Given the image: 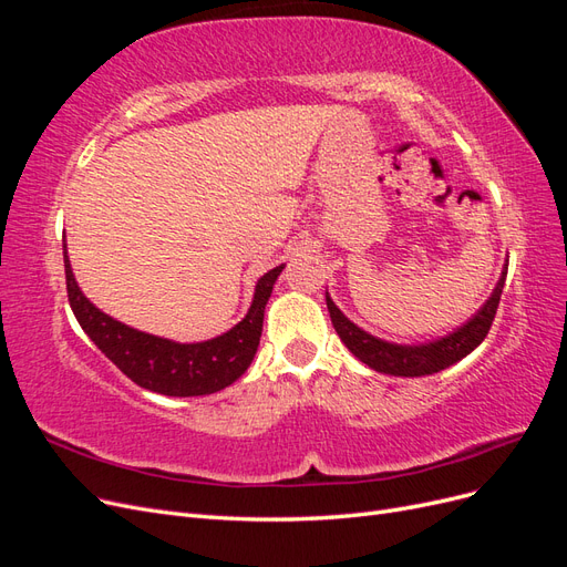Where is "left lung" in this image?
I'll list each match as a JSON object with an SVG mask.
<instances>
[{
    "mask_svg": "<svg viewBox=\"0 0 567 567\" xmlns=\"http://www.w3.org/2000/svg\"><path fill=\"white\" fill-rule=\"evenodd\" d=\"M506 271H508V265L504 267L502 279H499V284H496L494 293L485 302L483 310H480L466 326H461L458 331H454L452 336L442 338L437 342H431V346H416V348L392 346V342L373 338L367 331L359 329V326H354L346 315L338 310L329 296H326V305H329L336 333L340 336L342 342H346L348 350L359 359V362H364L367 367L381 371V373L409 375V379H414V375L437 373L442 369L456 364L458 359L471 354L480 346V342L485 340V336L492 329L496 307H499V300H502Z\"/></svg>",
    "mask_w": 567,
    "mask_h": 567,
    "instance_id": "1",
    "label": "left lung"
}]
</instances>
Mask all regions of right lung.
Wrapping results in <instances>:
<instances>
[{"mask_svg":"<svg viewBox=\"0 0 567 567\" xmlns=\"http://www.w3.org/2000/svg\"><path fill=\"white\" fill-rule=\"evenodd\" d=\"M65 248V246H63ZM68 302L94 346L123 371L130 381L151 392L169 394V398H198L231 385L238 375L246 373L260 346L265 305L271 296L274 281L284 269L274 267L255 286V298L244 321H238L225 336L182 346L165 338L142 333L104 315L82 296L75 284L71 260L63 252Z\"/></svg>","mask_w":567,"mask_h":567,"instance_id":"obj_1","label":"right lung"}]
</instances>
